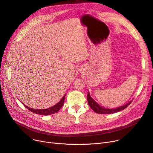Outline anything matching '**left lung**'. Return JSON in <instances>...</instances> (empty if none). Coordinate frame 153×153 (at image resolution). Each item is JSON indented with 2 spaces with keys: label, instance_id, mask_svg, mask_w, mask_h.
<instances>
[{
  "label": "left lung",
  "instance_id": "left-lung-1",
  "mask_svg": "<svg viewBox=\"0 0 153 153\" xmlns=\"http://www.w3.org/2000/svg\"><path fill=\"white\" fill-rule=\"evenodd\" d=\"M87 101H88V104H89V105L91 107V108L95 112V113H97L99 114H110L116 113V112L124 110L125 108H126L128 105H129L132 102L131 100L129 103H126V105L116 108H112V109L105 108L100 106L97 102H96L95 100H94L91 97L89 92H88L87 94Z\"/></svg>",
  "mask_w": 153,
  "mask_h": 153
}]
</instances>
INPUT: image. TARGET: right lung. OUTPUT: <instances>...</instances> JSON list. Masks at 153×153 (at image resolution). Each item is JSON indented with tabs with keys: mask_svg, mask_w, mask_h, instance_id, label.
<instances>
[{
	"mask_svg": "<svg viewBox=\"0 0 153 153\" xmlns=\"http://www.w3.org/2000/svg\"><path fill=\"white\" fill-rule=\"evenodd\" d=\"M65 95L64 96V97L62 98V99L58 102L55 105L50 107V108H48L46 109H42V110H38V109H33V108H30L27 106H26L25 105H23L25 106L28 110H29L30 111L33 112L35 114H38V115H51V114H54L56 112L58 111L60 108L62 107L63 104H64V99H65Z\"/></svg>",
	"mask_w": 153,
	"mask_h": 153,
	"instance_id": "add662e5",
	"label": "right lung"
}]
</instances>
